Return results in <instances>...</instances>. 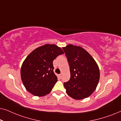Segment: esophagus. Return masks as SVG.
<instances>
[{
  "label": "esophagus",
  "instance_id": "34e87169",
  "mask_svg": "<svg viewBox=\"0 0 121 121\" xmlns=\"http://www.w3.org/2000/svg\"><path fill=\"white\" fill-rule=\"evenodd\" d=\"M59 78L61 79V77H62V74H59Z\"/></svg>",
  "mask_w": 121,
  "mask_h": 121
}]
</instances>
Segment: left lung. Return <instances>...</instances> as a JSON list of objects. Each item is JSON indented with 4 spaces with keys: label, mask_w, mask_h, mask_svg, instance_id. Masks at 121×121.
Segmentation results:
<instances>
[{
    "label": "left lung",
    "mask_w": 121,
    "mask_h": 121,
    "mask_svg": "<svg viewBox=\"0 0 121 121\" xmlns=\"http://www.w3.org/2000/svg\"><path fill=\"white\" fill-rule=\"evenodd\" d=\"M70 67V78L64 86L68 95L75 100L88 97L96 90L100 79L99 66L83 48L68 44L63 47Z\"/></svg>",
    "instance_id": "obj_1"
}]
</instances>
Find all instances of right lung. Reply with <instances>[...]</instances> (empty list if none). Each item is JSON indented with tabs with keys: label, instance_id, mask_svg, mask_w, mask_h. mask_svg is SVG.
<instances>
[{
	"label": "right lung",
	"instance_id": "obj_1",
	"mask_svg": "<svg viewBox=\"0 0 121 121\" xmlns=\"http://www.w3.org/2000/svg\"><path fill=\"white\" fill-rule=\"evenodd\" d=\"M64 52L56 44H46L27 56L21 68V78L26 90L36 96L51 91L58 81L53 72V61Z\"/></svg>",
	"mask_w": 121,
	"mask_h": 121
}]
</instances>
